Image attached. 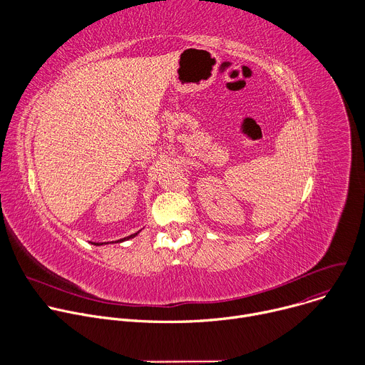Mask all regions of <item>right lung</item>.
<instances>
[{
  "label": "right lung",
  "mask_w": 365,
  "mask_h": 365,
  "mask_svg": "<svg viewBox=\"0 0 365 365\" xmlns=\"http://www.w3.org/2000/svg\"><path fill=\"white\" fill-rule=\"evenodd\" d=\"M141 231V230H140ZM140 231H137L135 234H131V235H128V237H125V238H121V240H118V241H115V242H123V241H127V240H130V238H134ZM114 242V241H113ZM93 245H103V244H107V242H92Z\"/></svg>",
  "instance_id": "add662e5"
}]
</instances>
